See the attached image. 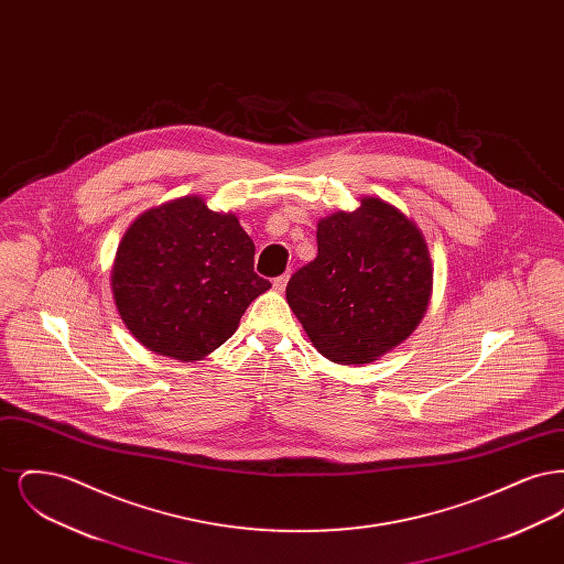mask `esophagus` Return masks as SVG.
Wrapping results in <instances>:
<instances>
[{"instance_id":"1","label":"esophagus","mask_w":564,"mask_h":564,"mask_svg":"<svg viewBox=\"0 0 564 564\" xmlns=\"http://www.w3.org/2000/svg\"><path fill=\"white\" fill-rule=\"evenodd\" d=\"M288 274H281V276H276L274 281H272V285H274V290H279V292H283L285 290V285H288Z\"/></svg>"}]
</instances>
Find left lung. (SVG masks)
<instances>
[{
    "label": "left lung",
    "mask_w": 564,
    "mask_h": 564,
    "mask_svg": "<svg viewBox=\"0 0 564 564\" xmlns=\"http://www.w3.org/2000/svg\"><path fill=\"white\" fill-rule=\"evenodd\" d=\"M317 258L295 270L288 302L315 349L336 364H370L398 347L430 304V249L380 198L317 226Z\"/></svg>",
    "instance_id": "obj_1"
}]
</instances>
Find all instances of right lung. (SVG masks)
I'll return each mask as SVG.
<instances>
[{"instance_id":"right-lung-1","label":"right lung","mask_w":564,"mask_h":564,"mask_svg":"<svg viewBox=\"0 0 564 564\" xmlns=\"http://www.w3.org/2000/svg\"><path fill=\"white\" fill-rule=\"evenodd\" d=\"M256 245L232 214L186 196L139 215L118 245L111 292L134 338L159 355L198 361L224 345L270 288Z\"/></svg>"}]
</instances>
